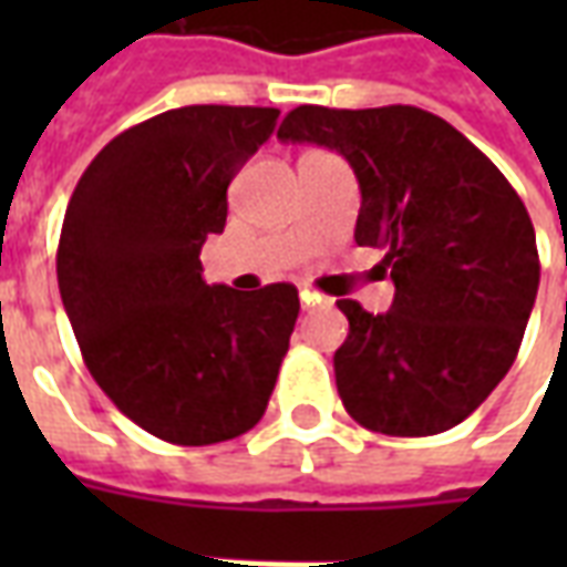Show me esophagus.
<instances>
[{"instance_id": "esophagus-1", "label": "esophagus", "mask_w": 567, "mask_h": 567, "mask_svg": "<svg viewBox=\"0 0 567 567\" xmlns=\"http://www.w3.org/2000/svg\"><path fill=\"white\" fill-rule=\"evenodd\" d=\"M300 300H303V307H321V303H328V297L312 291V288H300Z\"/></svg>"}]
</instances>
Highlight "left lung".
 <instances>
[{"label":"left lung","mask_w":567,"mask_h":567,"mask_svg":"<svg viewBox=\"0 0 567 567\" xmlns=\"http://www.w3.org/2000/svg\"><path fill=\"white\" fill-rule=\"evenodd\" d=\"M282 142L343 154L361 187L358 246L385 251L394 300H337V392L358 425L427 437L474 413L523 343L540 282L532 218L474 142L416 105H297Z\"/></svg>","instance_id":"8db88e82"}]
</instances>
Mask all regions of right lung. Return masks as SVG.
Listing matches in <instances>:
<instances>
[{"label":"right lung","mask_w":567,"mask_h":567,"mask_svg":"<svg viewBox=\"0 0 567 567\" xmlns=\"http://www.w3.org/2000/svg\"><path fill=\"white\" fill-rule=\"evenodd\" d=\"M279 109L185 105L109 142L69 199L60 297L84 364L154 437L209 446L255 427L300 300L288 282L206 285L199 248L227 221V185Z\"/></svg>","instance_id":"add662e5"}]
</instances>
